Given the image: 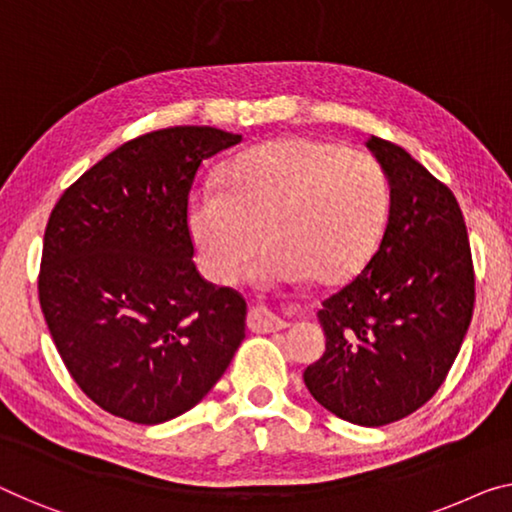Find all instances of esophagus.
I'll return each mask as SVG.
<instances>
[{
  "instance_id": "esophagus-1",
  "label": "esophagus",
  "mask_w": 512,
  "mask_h": 512,
  "mask_svg": "<svg viewBox=\"0 0 512 512\" xmlns=\"http://www.w3.org/2000/svg\"><path fill=\"white\" fill-rule=\"evenodd\" d=\"M248 324H250V329H253V331H262V333L280 331V329H285V326H287L285 319L278 317L276 312H271L269 308H264V305H255V308L250 310Z\"/></svg>"
}]
</instances>
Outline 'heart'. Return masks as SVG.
Segmentation results:
<instances>
[{"mask_svg": "<svg viewBox=\"0 0 512 512\" xmlns=\"http://www.w3.org/2000/svg\"><path fill=\"white\" fill-rule=\"evenodd\" d=\"M388 186L368 154L308 137H280L243 151L220 186L188 200V232L213 282H232L262 241L259 282L340 285L375 250Z\"/></svg>", "mask_w": 512, "mask_h": 512, "instance_id": "obj_1", "label": "heart"}]
</instances>
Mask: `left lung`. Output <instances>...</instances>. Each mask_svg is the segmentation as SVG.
Listing matches in <instances>:
<instances>
[{
	"label": "left lung",
	"mask_w": 512,
	"mask_h": 512,
	"mask_svg": "<svg viewBox=\"0 0 512 512\" xmlns=\"http://www.w3.org/2000/svg\"><path fill=\"white\" fill-rule=\"evenodd\" d=\"M391 188L386 230L358 276L317 312L326 352L303 372L342 421L379 427L432 398L474 312V264L460 204L402 147L370 135Z\"/></svg>",
	"instance_id": "left-lung-1"
}]
</instances>
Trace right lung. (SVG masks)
Instances as JSON below:
<instances>
[{
  "instance_id": "obj_1",
  "label": "right lung",
  "mask_w": 512,
  "mask_h": 512,
  "mask_svg": "<svg viewBox=\"0 0 512 512\" xmlns=\"http://www.w3.org/2000/svg\"><path fill=\"white\" fill-rule=\"evenodd\" d=\"M241 142L174 126L121 144L59 197L38 299L61 361L112 416L158 425L193 409L246 338V301L193 264L188 193Z\"/></svg>"
}]
</instances>
